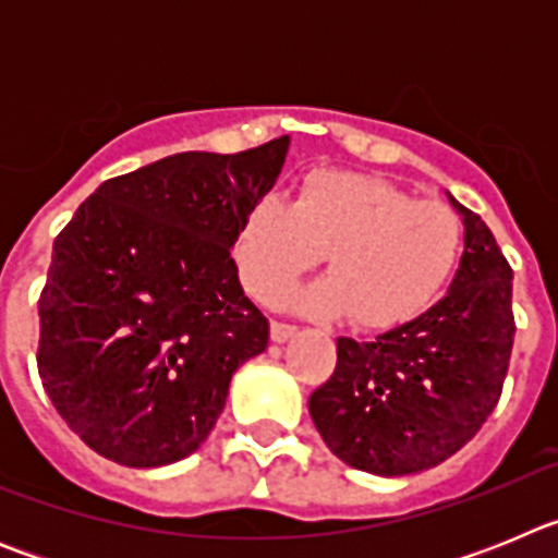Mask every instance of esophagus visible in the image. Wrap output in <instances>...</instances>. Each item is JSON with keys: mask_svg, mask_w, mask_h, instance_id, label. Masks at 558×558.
<instances>
[{"mask_svg": "<svg viewBox=\"0 0 558 558\" xmlns=\"http://www.w3.org/2000/svg\"><path fill=\"white\" fill-rule=\"evenodd\" d=\"M293 332H295V324L270 322V338H274L276 343H282V340H288Z\"/></svg>", "mask_w": 558, "mask_h": 558, "instance_id": "obj_1", "label": "esophagus"}]
</instances>
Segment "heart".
Returning a JSON list of instances; mask_svg holds the SVG:
<instances>
[{
    "mask_svg": "<svg viewBox=\"0 0 558 558\" xmlns=\"http://www.w3.org/2000/svg\"><path fill=\"white\" fill-rule=\"evenodd\" d=\"M324 254L329 276L288 304L310 315H347L386 332L411 324L445 293L463 254V223L441 201H416L377 175L313 170L293 204L265 195L234 240L236 274L270 302Z\"/></svg>",
    "mask_w": 558,
    "mask_h": 558,
    "instance_id": "1",
    "label": "heart"
}]
</instances>
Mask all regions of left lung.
<instances>
[{
  "label": "left lung",
  "instance_id": "1",
  "mask_svg": "<svg viewBox=\"0 0 558 558\" xmlns=\"http://www.w3.org/2000/svg\"><path fill=\"white\" fill-rule=\"evenodd\" d=\"M463 215L450 293L368 343L338 338L332 377L310 397L324 445L374 475H411L456 456L495 411L514 343L511 270L481 215Z\"/></svg>",
  "mask_w": 558,
  "mask_h": 558
}]
</instances>
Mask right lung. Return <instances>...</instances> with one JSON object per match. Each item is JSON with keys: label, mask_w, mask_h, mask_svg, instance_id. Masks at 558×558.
I'll return each instance as SVG.
<instances>
[{"label": "right lung", "mask_w": 558, "mask_h": 558, "mask_svg": "<svg viewBox=\"0 0 558 558\" xmlns=\"http://www.w3.org/2000/svg\"><path fill=\"white\" fill-rule=\"evenodd\" d=\"M288 145L175 153L108 179L56 236L38 295V374L102 458L150 470L198 450L231 374L268 347L231 245Z\"/></svg>", "instance_id": "right-lung-1"}]
</instances>
